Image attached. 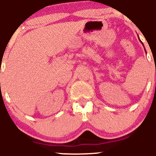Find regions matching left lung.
<instances>
[{"mask_svg":"<svg viewBox=\"0 0 156 156\" xmlns=\"http://www.w3.org/2000/svg\"><path fill=\"white\" fill-rule=\"evenodd\" d=\"M140 42H141V43H142V41H140ZM142 44H143V45H144V44H143V43H142Z\"/></svg>","mask_w":156,"mask_h":156,"instance_id":"8db88e82","label":"left lung"}]
</instances>
